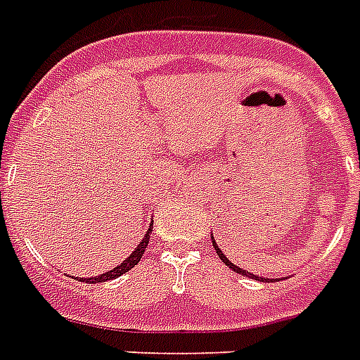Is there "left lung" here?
Listing matches in <instances>:
<instances>
[{
	"label": "left lung",
	"mask_w": 360,
	"mask_h": 360,
	"mask_svg": "<svg viewBox=\"0 0 360 360\" xmlns=\"http://www.w3.org/2000/svg\"><path fill=\"white\" fill-rule=\"evenodd\" d=\"M211 239H213V246H214V250H217V254H219V257H220V259H222V262H224L226 265H228V267H230V269H233V271H236V273H239V274H245V276H252V278H254V280H267V278H262V276H257V274H252V273H248V271H245V269L237 267V265H233V263H231L230 259H228V257L224 256V254H222V250H220V248H219V245H217V240H214V237H211Z\"/></svg>",
	"instance_id": "8db88e82"
}]
</instances>
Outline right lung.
Here are the masks:
<instances>
[{
	"label": "right lung",
	"instance_id": "1",
	"mask_svg": "<svg viewBox=\"0 0 360 360\" xmlns=\"http://www.w3.org/2000/svg\"><path fill=\"white\" fill-rule=\"evenodd\" d=\"M153 231V224H149V228H147L146 236H143V239L140 240V245L136 246L134 250H132V254H130L127 259H124L123 263H120L117 267L110 269V271H106V273L98 274V276H95V278H82V282H87V284H97V282H106V280H114L117 278V276H121V274H124L127 271H130V269L134 267L136 263L140 262L141 256H143V252H146L147 248V243H149V236H151Z\"/></svg>",
	"mask_w": 360,
	"mask_h": 360
}]
</instances>
